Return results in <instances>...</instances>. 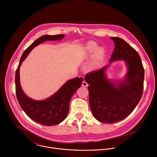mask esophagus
<instances>
[{"instance_id":"34e87169","label":"esophagus","mask_w":157,"mask_h":157,"mask_svg":"<svg viewBox=\"0 0 157 157\" xmlns=\"http://www.w3.org/2000/svg\"><path fill=\"white\" fill-rule=\"evenodd\" d=\"M82 86L84 87H87L88 86V84L85 81H83L82 82Z\"/></svg>"}]
</instances>
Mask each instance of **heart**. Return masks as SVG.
Here are the masks:
<instances>
[{"label": "heart", "mask_w": 157, "mask_h": 157, "mask_svg": "<svg viewBox=\"0 0 157 157\" xmlns=\"http://www.w3.org/2000/svg\"><path fill=\"white\" fill-rule=\"evenodd\" d=\"M97 52H96L95 51ZM96 52L93 66H98L104 58L105 55V50L103 48H98V44L95 42H90L87 44L86 53L88 56L93 55Z\"/></svg>", "instance_id": "heart-1"}]
</instances>
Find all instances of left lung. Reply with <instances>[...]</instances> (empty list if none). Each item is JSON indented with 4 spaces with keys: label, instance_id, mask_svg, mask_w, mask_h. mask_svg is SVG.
<instances>
[{
    "label": "left lung",
    "instance_id": "obj_1",
    "mask_svg": "<svg viewBox=\"0 0 157 157\" xmlns=\"http://www.w3.org/2000/svg\"><path fill=\"white\" fill-rule=\"evenodd\" d=\"M114 50L109 63L124 61L127 73L119 81L109 79L106 70L109 65L85 76L89 84V101L93 116L104 123L121 121L132 113L139 104L144 90V69L139 53L123 39L110 37Z\"/></svg>",
    "mask_w": 157,
    "mask_h": 157
}]
</instances>
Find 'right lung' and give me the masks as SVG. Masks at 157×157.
I'll return each mask as SVG.
<instances>
[{
	"label": "right lung",
	"mask_w": 157,
	"mask_h": 157,
	"mask_svg": "<svg viewBox=\"0 0 157 157\" xmlns=\"http://www.w3.org/2000/svg\"><path fill=\"white\" fill-rule=\"evenodd\" d=\"M64 35H43L27 48L22 54L15 73V91L18 103L25 113L33 121L47 126L56 125L63 122L70 110V101L75 93L81 87L82 78L67 81L58 90L48 98L36 101L28 97L22 89L20 82V67L30 52L40 43L45 41L60 40Z\"/></svg>",
	"instance_id": "obj_1"
}]
</instances>
